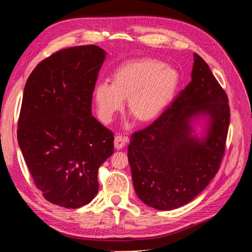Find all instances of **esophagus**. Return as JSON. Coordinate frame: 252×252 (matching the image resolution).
I'll use <instances>...</instances> for the list:
<instances>
[{"label":"esophagus","mask_w":252,"mask_h":252,"mask_svg":"<svg viewBox=\"0 0 252 252\" xmlns=\"http://www.w3.org/2000/svg\"><path fill=\"white\" fill-rule=\"evenodd\" d=\"M127 141H128L127 137H124V136H121V135H117V136L115 137V140H114V145H115L116 150L124 149Z\"/></svg>","instance_id":"1"}]
</instances>
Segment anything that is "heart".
<instances>
[{
  "label": "heart",
  "mask_w": 252,
  "mask_h": 252,
  "mask_svg": "<svg viewBox=\"0 0 252 252\" xmlns=\"http://www.w3.org/2000/svg\"><path fill=\"white\" fill-rule=\"evenodd\" d=\"M112 84H96L94 100L102 121L111 122L124 108L141 125L157 121L175 98L180 84L178 71L151 59L126 62L116 69Z\"/></svg>",
  "instance_id": "heart-1"
}]
</instances>
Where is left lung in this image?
Returning a JSON list of instances; mask_svg holds the SVG:
<instances>
[{"instance_id": "left-lung-1", "label": "left lung", "mask_w": 252, "mask_h": 252, "mask_svg": "<svg viewBox=\"0 0 252 252\" xmlns=\"http://www.w3.org/2000/svg\"><path fill=\"white\" fill-rule=\"evenodd\" d=\"M229 122L227 94L208 63L193 53L189 85L157 121L132 135L127 147L141 201L168 211L195 199L218 171Z\"/></svg>"}]
</instances>
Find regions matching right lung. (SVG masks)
Returning <instances> with one entry per match:
<instances>
[{
  "mask_svg": "<svg viewBox=\"0 0 252 252\" xmlns=\"http://www.w3.org/2000/svg\"><path fill=\"white\" fill-rule=\"evenodd\" d=\"M106 52L89 44L59 51L27 81L18 144L48 201L67 209L88 204L99 190L98 169L114 152V136L92 113Z\"/></svg>",
  "mask_w": 252,
  "mask_h": 252,
  "instance_id": "obj_1",
  "label": "right lung"
}]
</instances>
